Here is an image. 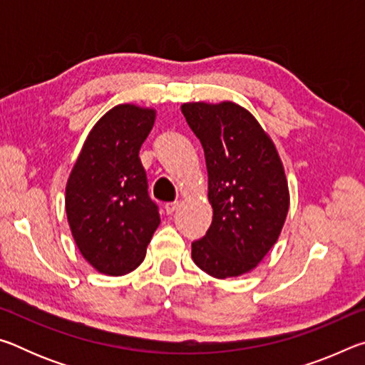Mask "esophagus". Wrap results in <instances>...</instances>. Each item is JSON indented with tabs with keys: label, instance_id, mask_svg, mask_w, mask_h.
Here are the masks:
<instances>
[{
	"label": "esophagus",
	"instance_id": "esophagus-1",
	"mask_svg": "<svg viewBox=\"0 0 365 365\" xmlns=\"http://www.w3.org/2000/svg\"><path fill=\"white\" fill-rule=\"evenodd\" d=\"M178 206H180V202H178V201H169V202H165V205H164V209H165V212H168V214H172V212L177 211Z\"/></svg>",
	"mask_w": 365,
	"mask_h": 365
}]
</instances>
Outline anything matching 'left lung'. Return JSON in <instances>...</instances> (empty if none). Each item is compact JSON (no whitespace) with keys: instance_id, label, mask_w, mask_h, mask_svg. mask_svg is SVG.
<instances>
[{"instance_id":"8db88e82","label":"left lung","mask_w":365,"mask_h":365,"mask_svg":"<svg viewBox=\"0 0 365 365\" xmlns=\"http://www.w3.org/2000/svg\"><path fill=\"white\" fill-rule=\"evenodd\" d=\"M205 150L212 224L191 257L214 279L248 274L279 240L289 209L279 151L248 109L233 101L183 103Z\"/></svg>"}]
</instances>
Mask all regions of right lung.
Listing matches in <instances>:
<instances>
[{
    "label": "right lung",
    "mask_w": 365,
    "mask_h": 365,
    "mask_svg": "<svg viewBox=\"0 0 365 365\" xmlns=\"http://www.w3.org/2000/svg\"><path fill=\"white\" fill-rule=\"evenodd\" d=\"M154 120L153 108L125 103L109 109L90 130L67 178L73 242L100 274L119 277L137 269L160 224L138 158Z\"/></svg>",
    "instance_id": "obj_1"
}]
</instances>
